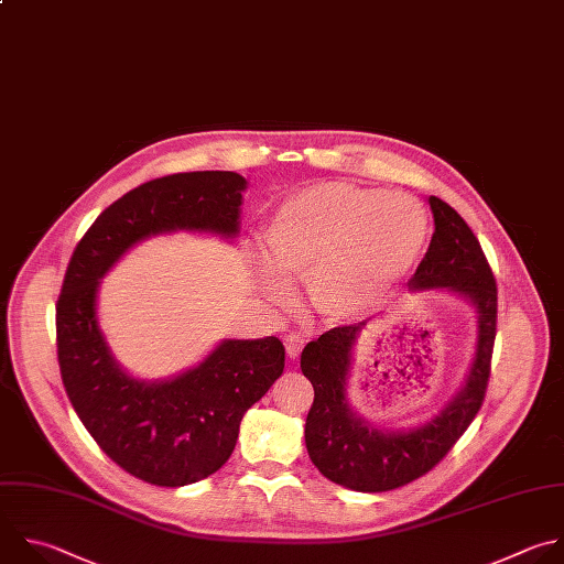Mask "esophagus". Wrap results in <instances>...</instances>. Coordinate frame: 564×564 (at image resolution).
I'll list each match as a JSON object with an SVG mask.
<instances>
[{
    "instance_id": "obj_1",
    "label": "esophagus",
    "mask_w": 564,
    "mask_h": 564,
    "mask_svg": "<svg viewBox=\"0 0 564 564\" xmlns=\"http://www.w3.org/2000/svg\"><path fill=\"white\" fill-rule=\"evenodd\" d=\"M303 345H305V338H303L301 332H290V334L285 336V351H288L290 358H296V356L301 354Z\"/></svg>"
}]
</instances>
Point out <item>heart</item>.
<instances>
[{"mask_svg":"<svg viewBox=\"0 0 564 564\" xmlns=\"http://www.w3.org/2000/svg\"><path fill=\"white\" fill-rule=\"evenodd\" d=\"M430 235L421 204L377 187L325 181L285 199L265 230L268 259L283 279L307 281L312 305L345 321L377 303L419 261ZM272 301L288 285L261 274Z\"/></svg>","mask_w":564,"mask_h":564,"instance_id":"obj_1","label":"heart"}]
</instances>
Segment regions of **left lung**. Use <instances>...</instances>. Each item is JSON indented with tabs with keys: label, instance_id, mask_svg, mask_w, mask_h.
Segmentation results:
<instances>
[{
	"label": "left lung",
	"instance_id": "8db88e82",
	"mask_svg": "<svg viewBox=\"0 0 564 564\" xmlns=\"http://www.w3.org/2000/svg\"><path fill=\"white\" fill-rule=\"evenodd\" d=\"M430 206L436 232L410 285L449 288L467 296L480 316L476 358L456 399L425 427L394 434L373 430L349 412L345 399L351 347L365 323L332 327L301 354V371L314 388L305 421L307 454L325 478L354 491H390L425 476L458 443L487 394L498 323L496 276L463 217L438 197H430Z\"/></svg>",
	"mask_w": 564,
	"mask_h": 564
}]
</instances>
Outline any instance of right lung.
<instances>
[{
    "label": "right lung",
    "instance_id": "obj_1",
    "mask_svg": "<svg viewBox=\"0 0 564 564\" xmlns=\"http://www.w3.org/2000/svg\"><path fill=\"white\" fill-rule=\"evenodd\" d=\"M246 178L176 172L141 183L108 206L77 243L57 299V358L66 394L101 452L130 476L181 487L226 465L243 414L283 373L276 336L224 340L199 367L139 383L112 360L97 325L99 279L137 241L170 230L235 237Z\"/></svg>",
    "mask_w": 564,
    "mask_h": 564
}]
</instances>
